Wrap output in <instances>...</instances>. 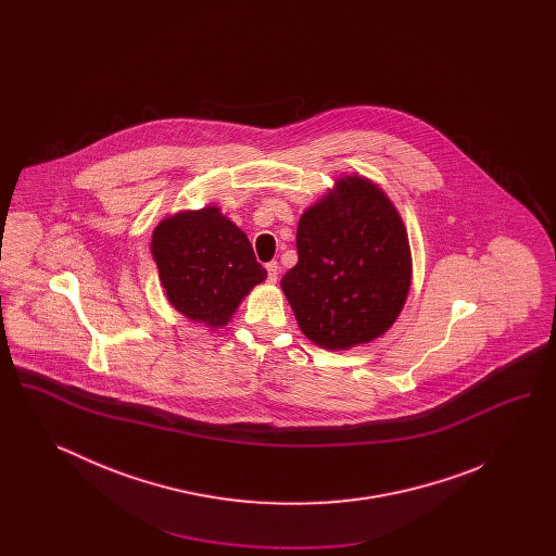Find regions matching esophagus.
Returning a JSON list of instances; mask_svg holds the SVG:
<instances>
[{
	"mask_svg": "<svg viewBox=\"0 0 556 556\" xmlns=\"http://www.w3.org/2000/svg\"><path fill=\"white\" fill-rule=\"evenodd\" d=\"M266 273H268V283H275L277 277H279V265L273 261L266 265Z\"/></svg>",
	"mask_w": 556,
	"mask_h": 556,
	"instance_id": "obj_1",
	"label": "esophagus"
}]
</instances>
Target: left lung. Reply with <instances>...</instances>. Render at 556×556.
I'll use <instances>...</instances> for the list:
<instances>
[{"instance_id":"8db88e82","label":"left lung","mask_w":556,"mask_h":556,"mask_svg":"<svg viewBox=\"0 0 556 556\" xmlns=\"http://www.w3.org/2000/svg\"><path fill=\"white\" fill-rule=\"evenodd\" d=\"M298 265L281 288L302 333L325 350L383 336L410 290L408 233L388 193L345 175L300 216Z\"/></svg>"}]
</instances>
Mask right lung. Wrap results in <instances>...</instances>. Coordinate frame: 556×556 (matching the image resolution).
<instances>
[{
    "label": "right lung",
    "instance_id": "add662e5",
    "mask_svg": "<svg viewBox=\"0 0 556 556\" xmlns=\"http://www.w3.org/2000/svg\"><path fill=\"white\" fill-rule=\"evenodd\" d=\"M152 256L168 304L211 329L227 325L241 300L266 279L250 239L218 206L162 218Z\"/></svg>",
    "mask_w": 556,
    "mask_h": 556
}]
</instances>
